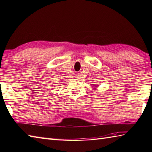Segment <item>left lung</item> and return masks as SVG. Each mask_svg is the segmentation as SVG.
Returning <instances> with one entry per match:
<instances>
[{
	"label": "left lung",
	"instance_id": "1",
	"mask_svg": "<svg viewBox=\"0 0 152 152\" xmlns=\"http://www.w3.org/2000/svg\"><path fill=\"white\" fill-rule=\"evenodd\" d=\"M94 88H95V87H94ZM95 89H96V88H95Z\"/></svg>",
	"mask_w": 152,
	"mask_h": 152
}]
</instances>
